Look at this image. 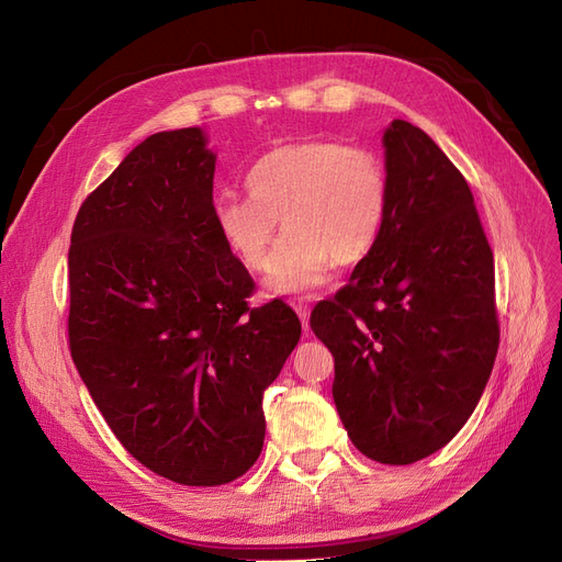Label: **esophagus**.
Masks as SVG:
<instances>
[{
	"label": "esophagus",
	"instance_id": "esophagus-1",
	"mask_svg": "<svg viewBox=\"0 0 562 562\" xmlns=\"http://www.w3.org/2000/svg\"><path fill=\"white\" fill-rule=\"evenodd\" d=\"M293 310L297 312V316H300V321H302V328L307 330V328H310V304L297 300V302H293Z\"/></svg>",
	"mask_w": 562,
	"mask_h": 562
}]
</instances>
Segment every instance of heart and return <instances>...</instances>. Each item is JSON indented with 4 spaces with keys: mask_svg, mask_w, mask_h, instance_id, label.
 Listing matches in <instances>:
<instances>
[{
    "mask_svg": "<svg viewBox=\"0 0 562 562\" xmlns=\"http://www.w3.org/2000/svg\"><path fill=\"white\" fill-rule=\"evenodd\" d=\"M248 196L220 194L215 227L248 269L267 265L269 285L295 293L323 281L328 269L363 262L389 215V178L375 151L326 138L283 143L250 166Z\"/></svg>",
    "mask_w": 562,
    "mask_h": 562,
    "instance_id": "obj_1",
    "label": "heart"
}]
</instances>
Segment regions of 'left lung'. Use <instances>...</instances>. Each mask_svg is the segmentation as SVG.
Instances as JSON below:
<instances>
[{
    "mask_svg": "<svg viewBox=\"0 0 562 562\" xmlns=\"http://www.w3.org/2000/svg\"><path fill=\"white\" fill-rule=\"evenodd\" d=\"M384 155L380 241L310 323L335 359L351 443L380 464H413L450 443L490 380L495 258L464 176L427 133L394 119Z\"/></svg>",
    "mask_w": 562,
    "mask_h": 562,
    "instance_id": "left-lung-1",
    "label": "left lung"
}]
</instances>
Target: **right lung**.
Returning <instances> with one entry per match:
<instances>
[{"label": "right lung", "instance_id": "add662e5", "mask_svg": "<svg viewBox=\"0 0 562 562\" xmlns=\"http://www.w3.org/2000/svg\"><path fill=\"white\" fill-rule=\"evenodd\" d=\"M215 155L201 128L149 135L77 213L70 353L98 411L143 467L225 485L265 443V389L302 326L255 281L213 220Z\"/></svg>", "mask_w": 562, "mask_h": 562}]
</instances>
